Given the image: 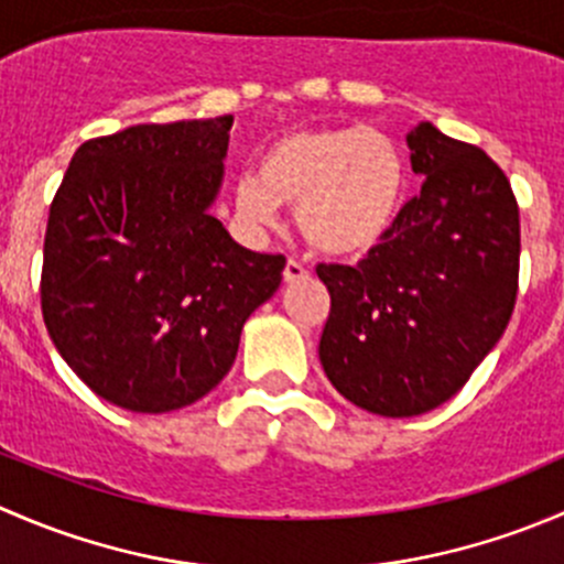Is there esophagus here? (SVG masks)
I'll use <instances>...</instances> for the list:
<instances>
[{"instance_id":"34e87169","label":"esophagus","mask_w":564,"mask_h":564,"mask_svg":"<svg viewBox=\"0 0 564 564\" xmlns=\"http://www.w3.org/2000/svg\"><path fill=\"white\" fill-rule=\"evenodd\" d=\"M303 278H308V270H305V267L300 264V261L289 259L286 267H283V281H286V283H297V281H303Z\"/></svg>"}]
</instances>
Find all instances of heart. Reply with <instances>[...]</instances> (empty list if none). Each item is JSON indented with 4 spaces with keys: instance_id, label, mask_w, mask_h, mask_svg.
<instances>
[{
    "instance_id": "obj_1",
    "label": "heart",
    "mask_w": 564,
    "mask_h": 564,
    "mask_svg": "<svg viewBox=\"0 0 564 564\" xmlns=\"http://www.w3.org/2000/svg\"><path fill=\"white\" fill-rule=\"evenodd\" d=\"M406 163L382 130L303 124L283 130L259 155V174L237 176L231 207L242 229L261 235L294 207L311 248L360 259L382 246L406 202Z\"/></svg>"
}]
</instances>
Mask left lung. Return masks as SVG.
<instances>
[{"instance_id":"obj_1","label":"left lung","mask_w":564,"mask_h":564,"mask_svg":"<svg viewBox=\"0 0 564 564\" xmlns=\"http://www.w3.org/2000/svg\"><path fill=\"white\" fill-rule=\"evenodd\" d=\"M423 191L357 267L318 264L329 316L318 360L333 388L382 417H414L464 388L519 292V207L508 176L436 124L406 133Z\"/></svg>"}]
</instances>
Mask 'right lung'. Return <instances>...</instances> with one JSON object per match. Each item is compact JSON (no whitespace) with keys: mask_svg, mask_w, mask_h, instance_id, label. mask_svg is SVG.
<instances>
[{"mask_svg":"<svg viewBox=\"0 0 564 564\" xmlns=\"http://www.w3.org/2000/svg\"><path fill=\"white\" fill-rule=\"evenodd\" d=\"M235 117L133 124L82 144L48 213L43 318L89 390L130 412L191 406L235 366L283 256L237 246L213 209Z\"/></svg>","mask_w":564,"mask_h":564,"instance_id":"right-lung-1","label":"right lung"}]
</instances>
